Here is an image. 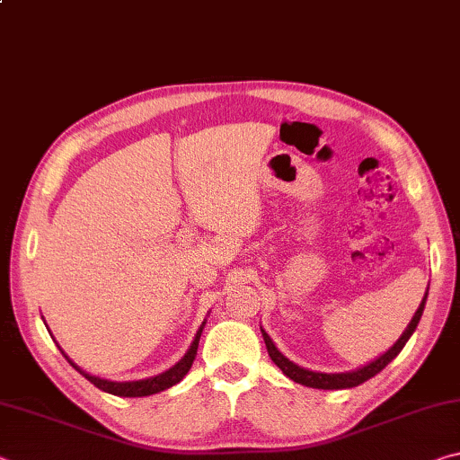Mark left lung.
Returning a JSON list of instances; mask_svg holds the SVG:
<instances>
[{
    "label": "left lung",
    "mask_w": 460,
    "mask_h": 460,
    "mask_svg": "<svg viewBox=\"0 0 460 460\" xmlns=\"http://www.w3.org/2000/svg\"><path fill=\"white\" fill-rule=\"evenodd\" d=\"M426 296H428V292L424 294V298H422V302H420V306H418V310L414 313V316H411L408 329L403 331L402 337L394 342V347H389L387 351L381 355V357H377L376 361L363 365V367L355 369V371H347V373H318V371L305 369V367H300V365L292 363L290 359H286V357L278 351V347L274 345V341L270 339V334L263 331V329H261V334H263V341H266V347H268V353L271 357V361H274L278 367L282 369V373H284L286 377H290L292 381H296V384L306 385V387H314V389H349V387H357V385H361L363 381H367L373 376H377V373L384 369L389 361L398 357V353L402 351L403 345H406L408 339L411 337V332L416 331L420 318H422L424 305H426Z\"/></svg>",
    "instance_id": "left-lung-1"
}]
</instances>
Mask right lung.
<instances>
[{
  "label": "right lung",
  "mask_w": 460,
  "mask_h": 460,
  "mask_svg": "<svg viewBox=\"0 0 460 460\" xmlns=\"http://www.w3.org/2000/svg\"><path fill=\"white\" fill-rule=\"evenodd\" d=\"M202 329H205V323L200 324V329L197 331V334H194V341H192V345H190L189 351H186V355L174 365V367H170L168 371L160 373V376H154V377H147V379H139V381H109V379H101V377H95V376H89L87 371H83L79 365L68 359V355L62 351L60 347L58 349H60V353L65 355V359L71 363L73 367L81 373V376L87 377L95 387L103 389V392H107V394L119 395V398H144V395H152V394L164 392V389L176 385L178 381H181L186 376V373H189V369L192 367L194 357H197V349H199V341H200Z\"/></svg>",
  "instance_id": "right-lung-1"
}]
</instances>
